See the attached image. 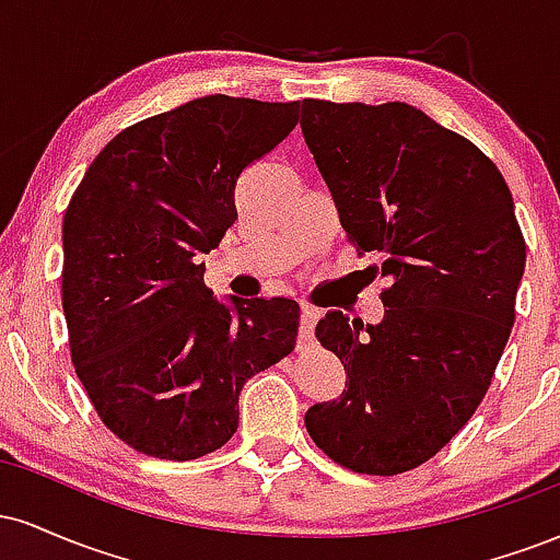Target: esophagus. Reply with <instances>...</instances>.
<instances>
[{
  "label": "esophagus",
  "mask_w": 560,
  "mask_h": 560,
  "mask_svg": "<svg viewBox=\"0 0 560 560\" xmlns=\"http://www.w3.org/2000/svg\"><path fill=\"white\" fill-rule=\"evenodd\" d=\"M318 318H320V313L316 311V307H311V305H302V307H300V331H298L300 345L311 342V339H313V329H316Z\"/></svg>",
  "instance_id": "1"
}]
</instances>
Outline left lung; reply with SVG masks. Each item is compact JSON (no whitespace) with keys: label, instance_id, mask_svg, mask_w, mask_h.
Masks as SVG:
<instances>
[{"label":"left lung","instance_id":"1","mask_svg":"<svg viewBox=\"0 0 560 560\" xmlns=\"http://www.w3.org/2000/svg\"><path fill=\"white\" fill-rule=\"evenodd\" d=\"M300 110L347 240L389 279L378 326L339 311L316 326L347 389L305 427L334 464L395 477L434 458L485 400L516 320L524 234L498 165L416 107Z\"/></svg>","mask_w":560,"mask_h":560}]
</instances>
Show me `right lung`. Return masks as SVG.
Returning a JSON list of instances; mask_svg holds the SVG:
<instances>
[{"mask_svg": "<svg viewBox=\"0 0 560 560\" xmlns=\"http://www.w3.org/2000/svg\"><path fill=\"white\" fill-rule=\"evenodd\" d=\"M298 102L199 96L124 128L62 221L70 361L96 416L137 453L195 460L240 423L249 376L294 350V300L205 287L202 255L234 226L242 171L298 126Z\"/></svg>", "mask_w": 560, "mask_h": 560, "instance_id": "add662e5", "label": "right lung"}]
</instances>
